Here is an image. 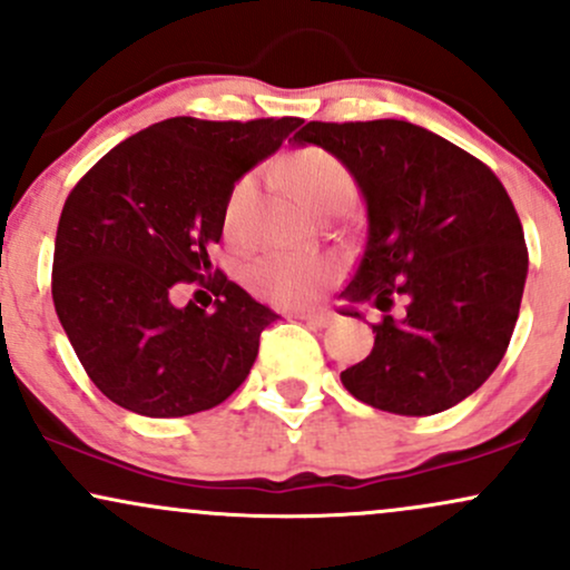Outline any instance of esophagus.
Listing matches in <instances>:
<instances>
[{
    "label": "esophagus",
    "mask_w": 570,
    "mask_h": 570,
    "mask_svg": "<svg viewBox=\"0 0 570 570\" xmlns=\"http://www.w3.org/2000/svg\"><path fill=\"white\" fill-rule=\"evenodd\" d=\"M299 318H305V322L311 326H318V330H324V326H330L332 322H335V313L318 307V311H303V313H299Z\"/></svg>",
    "instance_id": "obj_1"
}]
</instances>
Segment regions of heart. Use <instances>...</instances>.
Wrapping results in <instances>:
<instances>
[{
	"label": "heart",
	"mask_w": 570,
	"mask_h": 570,
	"mask_svg": "<svg viewBox=\"0 0 570 570\" xmlns=\"http://www.w3.org/2000/svg\"><path fill=\"white\" fill-rule=\"evenodd\" d=\"M276 174L303 198L313 212L332 214L343 212L353 200L356 185L348 168L326 149L305 147L286 155L276 166ZM257 198V174H246L235 181L225 206V227L238 233ZM332 265L322 257L307 254H267L248 267V286L257 297L276 305H294L316 297L318 289L330 281Z\"/></svg>",
	"instance_id": "heart-1"
}]
</instances>
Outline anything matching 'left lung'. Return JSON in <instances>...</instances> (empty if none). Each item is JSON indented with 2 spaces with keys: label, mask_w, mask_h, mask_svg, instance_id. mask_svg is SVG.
I'll return each instance as SVG.
<instances>
[{
  "label": "left lung",
  "mask_w": 570,
  "mask_h": 570,
  "mask_svg": "<svg viewBox=\"0 0 570 570\" xmlns=\"http://www.w3.org/2000/svg\"><path fill=\"white\" fill-rule=\"evenodd\" d=\"M292 141L335 155L367 206L340 313L364 318L358 305L370 303L383 322L370 356L340 381L394 415L455 407L499 367L525 289V235L499 176L407 120L307 122Z\"/></svg>",
  "instance_id": "1"
}]
</instances>
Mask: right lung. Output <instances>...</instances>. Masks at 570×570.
<instances>
[{
    "label": "right lung",
    "instance_id": "right-lung-1",
    "mask_svg": "<svg viewBox=\"0 0 570 570\" xmlns=\"http://www.w3.org/2000/svg\"><path fill=\"white\" fill-rule=\"evenodd\" d=\"M299 122L171 117L109 149L69 193L53 305L88 377L122 410L195 415L246 381L278 313L214 271L208 248L235 181ZM195 279L215 294L212 314L173 303V284Z\"/></svg>",
    "mask_w": 570,
    "mask_h": 570
}]
</instances>
